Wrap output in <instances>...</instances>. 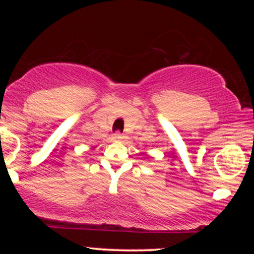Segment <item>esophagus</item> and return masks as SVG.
<instances>
[{
  "label": "esophagus",
  "instance_id": "obj_1",
  "mask_svg": "<svg viewBox=\"0 0 254 254\" xmlns=\"http://www.w3.org/2000/svg\"><path fill=\"white\" fill-rule=\"evenodd\" d=\"M112 138L113 139H122V138H123V135H122L121 132H115L112 135Z\"/></svg>",
  "mask_w": 254,
  "mask_h": 254
}]
</instances>
